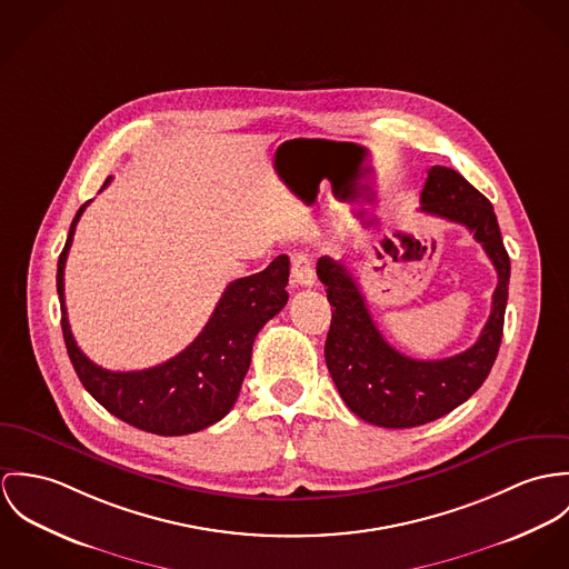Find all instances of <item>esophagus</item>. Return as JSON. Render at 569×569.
I'll list each match as a JSON object with an SVG mask.
<instances>
[{"label": "esophagus", "instance_id": "esophagus-1", "mask_svg": "<svg viewBox=\"0 0 569 569\" xmlns=\"http://www.w3.org/2000/svg\"><path fill=\"white\" fill-rule=\"evenodd\" d=\"M292 283L297 288H312L315 286V268L310 257L303 253H297L292 257Z\"/></svg>", "mask_w": 569, "mask_h": 569}]
</instances>
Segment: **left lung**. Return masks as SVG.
I'll list each match as a JSON object with an SVG mask.
<instances>
[{
  "instance_id": "left-lung-1",
  "label": "left lung",
  "mask_w": 569,
  "mask_h": 569,
  "mask_svg": "<svg viewBox=\"0 0 569 569\" xmlns=\"http://www.w3.org/2000/svg\"><path fill=\"white\" fill-rule=\"evenodd\" d=\"M421 211L467 227L498 270L491 316L476 345L462 353L445 360L399 353L381 336L351 270L331 257L316 263L333 308L325 342L331 379L351 412L392 430L430 423L467 401L489 378L505 331L510 259L493 204L456 170L435 166L421 191Z\"/></svg>"
}]
</instances>
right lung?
<instances>
[{
  "mask_svg": "<svg viewBox=\"0 0 569 569\" xmlns=\"http://www.w3.org/2000/svg\"><path fill=\"white\" fill-rule=\"evenodd\" d=\"M87 204L69 227L57 270L64 347L82 386L111 415L150 435L183 437L213 426L240 395L251 367L254 336L288 303V254H279L261 272L231 281L202 331L179 356L143 371H107L78 349L64 308V261Z\"/></svg>",
  "mask_w": 569,
  "mask_h": 569,
  "instance_id": "add662e5",
  "label": "right lung"
}]
</instances>
